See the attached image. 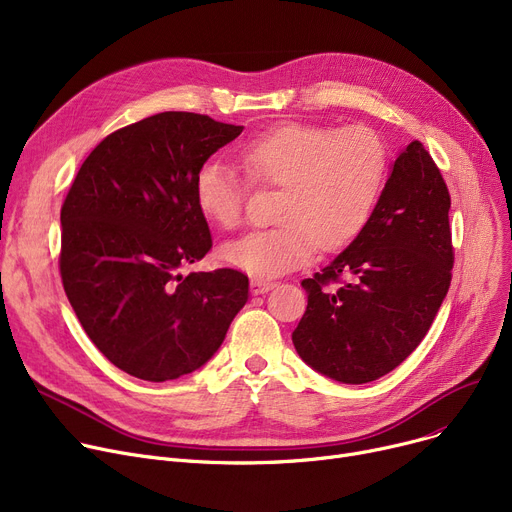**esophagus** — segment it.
Segmentation results:
<instances>
[{"label":"esophagus","mask_w":512,"mask_h":512,"mask_svg":"<svg viewBox=\"0 0 512 512\" xmlns=\"http://www.w3.org/2000/svg\"><path fill=\"white\" fill-rule=\"evenodd\" d=\"M274 286H276V282H272V280H261V278L251 280V292L253 294H265V292H270Z\"/></svg>","instance_id":"esophagus-1"}]
</instances>
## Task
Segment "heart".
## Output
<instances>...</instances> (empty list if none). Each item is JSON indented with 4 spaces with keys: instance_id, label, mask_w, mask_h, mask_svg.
<instances>
[{
    "instance_id": "b5f03b06",
    "label": "heart",
    "mask_w": 512,
    "mask_h": 512,
    "mask_svg": "<svg viewBox=\"0 0 512 512\" xmlns=\"http://www.w3.org/2000/svg\"><path fill=\"white\" fill-rule=\"evenodd\" d=\"M255 182L282 186L274 228L253 230L220 249L224 263L255 278H274L307 263L317 247L338 249L359 236L388 172L382 139L367 126L340 130L280 124L240 147ZM193 195L201 215L234 228L242 215V182L220 159L199 166Z\"/></svg>"
}]
</instances>
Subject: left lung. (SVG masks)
<instances>
[{
    "label": "left lung",
    "instance_id": "8db88e82",
    "mask_svg": "<svg viewBox=\"0 0 512 512\" xmlns=\"http://www.w3.org/2000/svg\"><path fill=\"white\" fill-rule=\"evenodd\" d=\"M448 209L432 155L409 143L359 236L301 282L307 311L292 342L309 367L340 384H367L415 351L450 286Z\"/></svg>",
    "mask_w": 512,
    "mask_h": 512
}]
</instances>
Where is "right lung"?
<instances>
[{
	"instance_id": "right-lung-1",
	"label": "right lung",
	"mask_w": 512,
	"mask_h": 512,
	"mask_svg": "<svg viewBox=\"0 0 512 512\" xmlns=\"http://www.w3.org/2000/svg\"><path fill=\"white\" fill-rule=\"evenodd\" d=\"M240 132L161 112L105 137L70 186L60 213L66 297L93 344L134 378L168 382L203 367L249 299V278L228 267L182 274L211 249L195 174Z\"/></svg>"
}]
</instances>
